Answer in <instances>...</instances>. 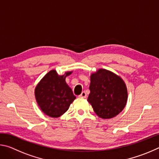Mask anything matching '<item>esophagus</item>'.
<instances>
[{
  "mask_svg": "<svg viewBox=\"0 0 159 159\" xmlns=\"http://www.w3.org/2000/svg\"><path fill=\"white\" fill-rule=\"evenodd\" d=\"M79 97V98H86L87 95H86L85 92H82V93L80 94V95Z\"/></svg>",
  "mask_w": 159,
  "mask_h": 159,
  "instance_id": "34e87169",
  "label": "esophagus"
}]
</instances>
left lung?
Instances as JSON below:
<instances>
[{
    "instance_id": "left-lung-1",
    "label": "left lung",
    "mask_w": 159,
    "mask_h": 159,
    "mask_svg": "<svg viewBox=\"0 0 159 159\" xmlns=\"http://www.w3.org/2000/svg\"><path fill=\"white\" fill-rule=\"evenodd\" d=\"M90 93L88 102L99 118L109 119L125 108L128 90L119 76L104 69H99L90 75Z\"/></svg>"
}]
</instances>
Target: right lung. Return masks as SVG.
Listing matches in <instances>:
<instances>
[{"mask_svg": "<svg viewBox=\"0 0 159 159\" xmlns=\"http://www.w3.org/2000/svg\"><path fill=\"white\" fill-rule=\"evenodd\" d=\"M72 72L66 71L63 75H59L56 70H51L36 86V100L45 115L52 118L61 116L76 98L65 80Z\"/></svg>", "mask_w": 159, "mask_h": 159, "instance_id": "1", "label": "right lung"}]
</instances>
